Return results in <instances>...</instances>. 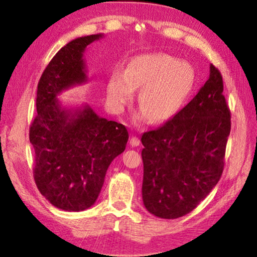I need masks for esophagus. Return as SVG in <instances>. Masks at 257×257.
Wrapping results in <instances>:
<instances>
[{"instance_id": "esophagus-1", "label": "esophagus", "mask_w": 257, "mask_h": 257, "mask_svg": "<svg viewBox=\"0 0 257 257\" xmlns=\"http://www.w3.org/2000/svg\"><path fill=\"white\" fill-rule=\"evenodd\" d=\"M129 144H130V146H133V147H137V146H139V144H141V139H139L136 136H133L132 138H130Z\"/></svg>"}]
</instances>
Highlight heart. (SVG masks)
Returning <instances> with one entry per match:
<instances>
[{
	"mask_svg": "<svg viewBox=\"0 0 257 257\" xmlns=\"http://www.w3.org/2000/svg\"><path fill=\"white\" fill-rule=\"evenodd\" d=\"M195 82L194 68L188 62L164 53L142 54L128 63L125 71L115 69L107 82V101L113 111L120 112L134 90L142 87L138 118L151 116L162 122L175 114L184 104Z\"/></svg>",
	"mask_w": 257,
	"mask_h": 257,
	"instance_id": "1",
	"label": "heart"
}]
</instances>
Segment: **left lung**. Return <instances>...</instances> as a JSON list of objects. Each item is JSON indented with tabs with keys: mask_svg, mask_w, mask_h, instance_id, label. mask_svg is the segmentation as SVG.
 Here are the masks:
<instances>
[{
	"mask_svg": "<svg viewBox=\"0 0 257 257\" xmlns=\"http://www.w3.org/2000/svg\"><path fill=\"white\" fill-rule=\"evenodd\" d=\"M220 71L158 129L144 133L142 195L147 211L162 219L188 214L220 180L231 129Z\"/></svg>",
	"mask_w": 257,
	"mask_h": 257,
	"instance_id": "1",
	"label": "left lung"
}]
</instances>
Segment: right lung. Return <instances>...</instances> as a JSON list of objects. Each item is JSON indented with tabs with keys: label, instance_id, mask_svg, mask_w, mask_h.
Listing matches in <instances>:
<instances>
[{
	"label": "right lung",
	"instance_id": "1",
	"mask_svg": "<svg viewBox=\"0 0 257 257\" xmlns=\"http://www.w3.org/2000/svg\"><path fill=\"white\" fill-rule=\"evenodd\" d=\"M103 34L76 38L47 64L38 81L37 115L30 125L34 179L52 205L79 212L96 202L108 165L122 153L129 135L123 124L101 118L88 104L64 108L58 95L87 81L84 52Z\"/></svg>",
	"mask_w": 257,
	"mask_h": 257
}]
</instances>
